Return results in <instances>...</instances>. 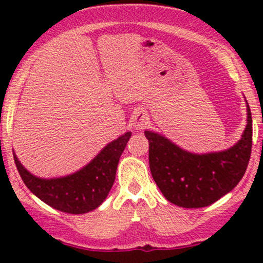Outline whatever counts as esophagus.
<instances>
[{
    "label": "esophagus",
    "instance_id": "1",
    "mask_svg": "<svg viewBox=\"0 0 263 263\" xmlns=\"http://www.w3.org/2000/svg\"><path fill=\"white\" fill-rule=\"evenodd\" d=\"M147 122H148V120H147V116L144 114H137L136 116L134 117V126L136 129H143L146 127Z\"/></svg>",
    "mask_w": 263,
    "mask_h": 263
}]
</instances>
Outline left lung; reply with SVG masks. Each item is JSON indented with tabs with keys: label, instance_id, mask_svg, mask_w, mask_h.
I'll use <instances>...</instances> for the list:
<instances>
[{
	"label": "left lung",
	"instance_id": "1",
	"mask_svg": "<svg viewBox=\"0 0 263 263\" xmlns=\"http://www.w3.org/2000/svg\"><path fill=\"white\" fill-rule=\"evenodd\" d=\"M246 127L230 148L193 153L158 132L144 131L149 143L153 179L168 201L182 208H204L237 185L245 174L252 148V117L246 101Z\"/></svg>",
	"mask_w": 263,
	"mask_h": 263
}]
</instances>
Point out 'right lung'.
<instances>
[{
    "instance_id": "1",
    "label": "right lung",
    "mask_w": 263,
    "mask_h": 263,
    "mask_svg": "<svg viewBox=\"0 0 263 263\" xmlns=\"http://www.w3.org/2000/svg\"><path fill=\"white\" fill-rule=\"evenodd\" d=\"M131 132L111 141L93 158L74 173L58 178H39L27 171L13 153L16 167L35 197L54 209L68 214H85L95 210L112 188L117 165Z\"/></svg>"
}]
</instances>
